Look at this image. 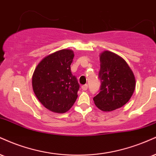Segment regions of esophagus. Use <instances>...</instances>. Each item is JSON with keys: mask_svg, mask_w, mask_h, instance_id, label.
I'll return each mask as SVG.
<instances>
[{"mask_svg": "<svg viewBox=\"0 0 156 156\" xmlns=\"http://www.w3.org/2000/svg\"><path fill=\"white\" fill-rule=\"evenodd\" d=\"M81 89H83V91H86V90H87V89H88V85H87V84H85V85L82 86H81Z\"/></svg>", "mask_w": 156, "mask_h": 156, "instance_id": "34e87169", "label": "esophagus"}]
</instances>
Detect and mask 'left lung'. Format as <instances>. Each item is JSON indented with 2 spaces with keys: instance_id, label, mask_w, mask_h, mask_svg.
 <instances>
[{
  "instance_id": "obj_1",
  "label": "left lung",
  "mask_w": 156,
  "mask_h": 156,
  "mask_svg": "<svg viewBox=\"0 0 156 156\" xmlns=\"http://www.w3.org/2000/svg\"><path fill=\"white\" fill-rule=\"evenodd\" d=\"M99 60L101 86L93 100L102 111H112L126 104L132 97L136 86L134 75L125 60L115 53L105 51Z\"/></svg>"
}]
</instances>
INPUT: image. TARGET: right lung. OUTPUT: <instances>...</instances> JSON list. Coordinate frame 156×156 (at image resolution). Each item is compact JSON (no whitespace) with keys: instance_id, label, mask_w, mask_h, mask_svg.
Here are the masks:
<instances>
[{"instance_id":"right-lung-1","label":"right lung","mask_w":156,"mask_h":156,"mask_svg":"<svg viewBox=\"0 0 156 156\" xmlns=\"http://www.w3.org/2000/svg\"><path fill=\"white\" fill-rule=\"evenodd\" d=\"M73 57L72 50L58 51L44 57L33 73L32 85L35 96L54 112L68 111L78 97L80 85L70 69Z\"/></svg>"}]
</instances>
